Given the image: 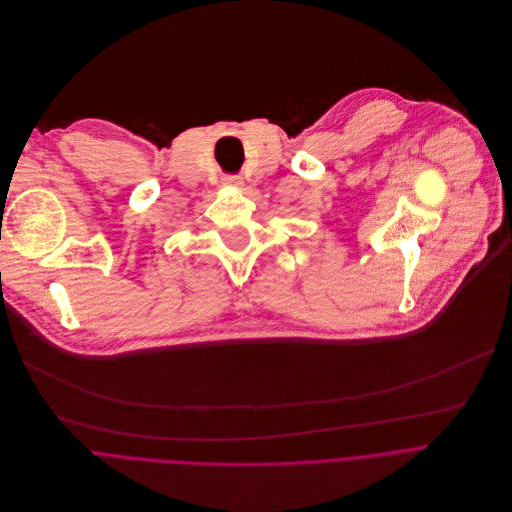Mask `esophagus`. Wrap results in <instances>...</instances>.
Instances as JSON below:
<instances>
[{"label":"esophagus","mask_w":512,"mask_h":512,"mask_svg":"<svg viewBox=\"0 0 512 512\" xmlns=\"http://www.w3.org/2000/svg\"><path fill=\"white\" fill-rule=\"evenodd\" d=\"M224 185H228V187H242L244 179L240 175H226L224 177Z\"/></svg>","instance_id":"obj_1"}]
</instances>
